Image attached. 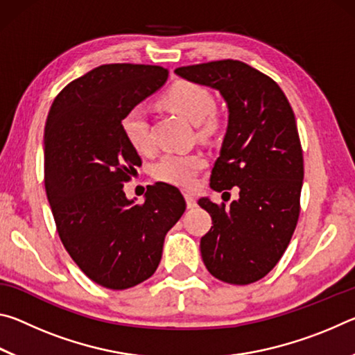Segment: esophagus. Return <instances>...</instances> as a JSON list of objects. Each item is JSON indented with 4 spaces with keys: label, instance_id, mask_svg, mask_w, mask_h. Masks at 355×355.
I'll use <instances>...</instances> for the list:
<instances>
[{
    "label": "esophagus",
    "instance_id": "34e87169",
    "mask_svg": "<svg viewBox=\"0 0 355 355\" xmlns=\"http://www.w3.org/2000/svg\"><path fill=\"white\" fill-rule=\"evenodd\" d=\"M184 200H186V205H188V208H194L197 205L194 196L189 194V192H186L184 194Z\"/></svg>",
    "mask_w": 355,
    "mask_h": 355
}]
</instances>
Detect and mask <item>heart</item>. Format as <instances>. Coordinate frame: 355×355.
Returning a JSON list of instances; mask_svg holds the SVG:
<instances>
[{
  "mask_svg": "<svg viewBox=\"0 0 355 355\" xmlns=\"http://www.w3.org/2000/svg\"><path fill=\"white\" fill-rule=\"evenodd\" d=\"M159 103L177 116L197 123L199 135L209 137L218 133L222 127V116L216 111L211 92L202 84L188 80H180L171 84L161 95ZM120 130L127 142L136 152L147 153L152 150V139L148 133V123L144 112L133 107L120 120ZM207 166L202 153H167L156 161L152 175L155 180L169 183L180 188H191L197 173Z\"/></svg>",
  "mask_w": 355,
  "mask_h": 355,
  "instance_id": "b5f03b06",
  "label": "heart"
}]
</instances>
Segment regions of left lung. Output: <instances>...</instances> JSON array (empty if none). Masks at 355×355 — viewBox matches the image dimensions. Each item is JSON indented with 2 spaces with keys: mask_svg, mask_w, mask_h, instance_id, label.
<instances>
[{
  "mask_svg": "<svg viewBox=\"0 0 355 355\" xmlns=\"http://www.w3.org/2000/svg\"><path fill=\"white\" fill-rule=\"evenodd\" d=\"M184 80L218 89L228 127L211 189L239 197L225 207L200 199L213 225L200 239L209 274L225 284L263 279L286 250L300 213L304 156L296 119L272 78L233 59L175 69Z\"/></svg>",
  "mask_w": 355,
  "mask_h": 355,
  "instance_id": "1",
  "label": "left lung"
}]
</instances>
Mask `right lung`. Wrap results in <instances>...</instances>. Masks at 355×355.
I'll use <instances>...</instances> for the list:
<instances>
[{"instance_id":"right-lung-1","label":"right lung","mask_w":355,"mask_h":355,"mask_svg":"<svg viewBox=\"0 0 355 355\" xmlns=\"http://www.w3.org/2000/svg\"><path fill=\"white\" fill-rule=\"evenodd\" d=\"M167 75L159 65H100L69 83L46 117L44 178L59 238L78 268L110 290L152 277L166 233L186 209L182 192L167 183L147 188L142 203L123 192L141 158L120 120Z\"/></svg>"}]
</instances>
